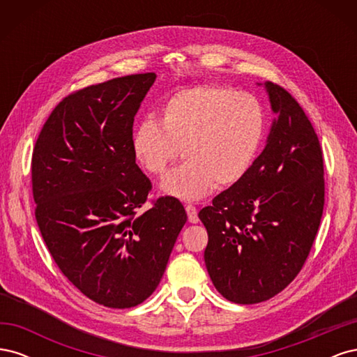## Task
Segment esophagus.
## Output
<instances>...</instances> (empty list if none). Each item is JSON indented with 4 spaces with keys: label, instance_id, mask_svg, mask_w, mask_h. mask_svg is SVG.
<instances>
[{
    "label": "esophagus",
    "instance_id": "1",
    "mask_svg": "<svg viewBox=\"0 0 357 357\" xmlns=\"http://www.w3.org/2000/svg\"><path fill=\"white\" fill-rule=\"evenodd\" d=\"M186 213H188V219L190 223H198V210L195 205L192 204H186Z\"/></svg>",
    "mask_w": 357,
    "mask_h": 357
}]
</instances>
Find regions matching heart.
Returning a JSON list of instances; mask_svg holds the SVG:
<instances>
[{"label": "heart", "mask_w": 357, "mask_h": 357, "mask_svg": "<svg viewBox=\"0 0 357 357\" xmlns=\"http://www.w3.org/2000/svg\"><path fill=\"white\" fill-rule=\"evenodd\" d=\"M266 117L256 96L204 84L176 92L165 101L160 123L146 117L135 128L132 150L149 174L160 176L180 149L186 160L162 180V190L199 199L214 186L240 181L262 146Z\"/></svg>", "instance_id": "1"}]
</instances>
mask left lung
Listing matches in <instances>:
<instances>
[{
	"label": "left lung",
	"instance_id": "8db88e82",
	"mask_svg": "<svg viewBox=\"0 0 357 357\" xmlns=\"http://www.w3.org/2000/svg\"><path fill=\"white\" fill-rule=\"evenodd\" d=\"M277 119L247 174L199 211L204 259L214 287L235 304L286 289L304 266L325 205L319 137L299 102L265 83Z\"/></svg>",
	"mask_w": 357,
	"mask_h": 357
}]
</instances>
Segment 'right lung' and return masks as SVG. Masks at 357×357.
<instances>
[{
    "mask_svg": "<svg viewBox=\"0 0 357 357\" xmlns=\"http://www.w3.org/2000/svg\"><path fill=\"white\" fill-rule=\"evenodd\" d=\"M155 79L131 74L70 93L32 152L43 240L61 273L109 308H131L153 294L188 220L174 197L142 210L152 181L135 164L132 125Z\"/></svg>",
    "mask_w": 357,
    "mask_h": 357,
    "instance_id": "add662e5",
    "label": "right lung"
}]
</instances>
